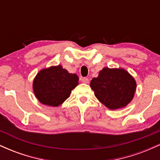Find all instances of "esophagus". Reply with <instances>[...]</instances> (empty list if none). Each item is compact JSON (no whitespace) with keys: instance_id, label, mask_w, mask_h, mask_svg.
<instances>
[{"instance_id":"obj_1","label":"esophagus","mask_w":160,"mask_h":160,"mask_svg":"<svg viewBox=\"0 0 160 160\" xmlns=\"http://www.w3.org/2000/svg\"><path fill=\"white\" fill-rule=\"evenodd\" d=\"M81 82H83V83H89V79L86 78H81Z\"/></svg>"}]
</instances>
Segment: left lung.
Here are the masks:
<instances>
[{
	"label": "left lung",
	"instance_id": "obj_1",
	"mask_svg": "<svg viewBox=\"0 0 160 160\" xmlns=\"http://www.w3.org/2000/svg\"><path fill=\"white\" fill-rule=\"evenodd\" d=\"M90 86L99 102L109 109L117 110L132 100L136 82L126 70L104 68L98 78L91 80Z\"/></svg>",
	"mask_w": 160,
	"mask_h": 160
}]
</instances>
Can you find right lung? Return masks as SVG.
Wrapping results in <instances>:
<instances>
[{"instance_id": "obj_1", "label": "right lung", "mask_w": 160, "mask_h": 160, "mask_svg": "<svg viewBox=\"0 0 160 160\" xmlns=\"http://www.w3.org/2000/svg\"><path fill=\"white\" fill-rule=\"evenodd\" d=\"M79 78L61 65L52 66L38 72L33 82V89L38 101L45 105L58 107L70 96L78 85Z\"/></svg>"}]
</instances>
